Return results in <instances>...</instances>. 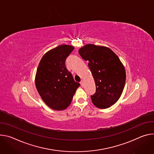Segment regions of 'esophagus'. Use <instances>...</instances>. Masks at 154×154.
Segmentation results:
<instances>
[{
    "label": "esophagus",
    "instance_id": "obj_1",
    "mask_svg": "<svg viewBox=\"0 0 154 154\" xmlns=\"http://www.w3.org/2000/svg\"><path fill=\"white\" fill-rule=\"evenodd\" d=\"M80 84H81V85L82 86H83V85H84V81H83V80H81V82H80Z\"/></svg>",
    "mask_w": 154,
    "mask_h": 154
}]
</instances>
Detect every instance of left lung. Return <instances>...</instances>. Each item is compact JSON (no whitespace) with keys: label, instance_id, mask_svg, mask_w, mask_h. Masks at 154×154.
<instances>
[{"label":"left lung","instance_id":"left-lung-1","mask_svg":"<svg viewBox=\"0 0 154 154\" xmlns=\"http://www.w3.org/2000/svg\"><path fill=\"white\" fill-rule=\"evenodd\" d=\"M79 54L88 65L96 86L91 95L93 104L98 108H108L121 97L123 92L126 73L118 56L108 47L88 44L81 48Z\"/></svg>","mask_w":154,"mask_h":154}]
</instances>
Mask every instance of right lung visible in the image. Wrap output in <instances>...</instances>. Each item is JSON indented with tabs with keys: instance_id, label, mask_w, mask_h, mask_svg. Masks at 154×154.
Returning a JSON list of instances; mask_svg holds the SVG:
<instances>
[{
	"instance_id": "obj_1",
	"label": "right lung",
	"mask_w": 154,
	"mask_h": 154,
	"mask_svg": "<svg viewBox=\"0 0 154 154\" xmlns=\"http://www.w3.org/2000/svg\"><path fill=\"white\" fill-rule=\"evenodd\" d=\"M73 49V46L67 45L51 49L38 66L36 88L46 105L54 110H63L69 106L80 86L65 66V60Z\"/></svg>"
}]
</instances>
